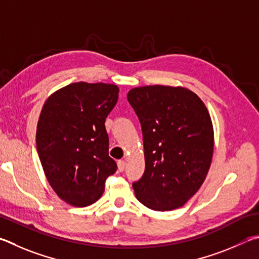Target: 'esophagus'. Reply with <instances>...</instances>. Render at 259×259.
<instances>
[{
    "label": "esophagus",
    "instance_id": "obj_1",
    "mask_svg": "<svg viewBox=\"0 0 259 259\" xmlns=\"http://www.w3.org/2000/svg\"><path fill=\"white\" fill-rule=\"evenodd\" d=\"M125 161H123V159H121V161L117 162V168H119V171L122 172L125 168Z\"/></svg>",
    "mask_w": 259,
    "mask_h": 259
}]
</instances>
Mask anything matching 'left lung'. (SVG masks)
I'll list each match as a JSON object with an SVG mask.
<instances>
[{
  "mask_svg": "<svg viewBox=\"0 0 259 259\" xmlns=\"http://www.w3.org/2000/svg\"><path fill=\"white\" fill-rule=\"evenodd\" d=\"M142 124L145 172L133 183L146 207H181L203 185L214 149L213 124L203 101L183 87L154 84L129 91Z\"/></svg>",
  "mask_w": 259,
  "mask_h": 259,
  "instance_id": "1",
  "label": "left lung"
}]
</instances>
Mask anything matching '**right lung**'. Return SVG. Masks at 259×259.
<instances>
[{
    "label": "right lung",
    "instance_id": "right-lung-1",
    "mask_svg": "<svg viewBox=\"0 0 259 259\" xmlns=\"http://www.w3.org/2000/svg\"><path fill=\"white\" fill-rule=\"evenodd\" d=\"M119 88L111 83L74 82L46 100L36 131V146L51 187L61 199L86 207L101 198L116 163L109 156L105 119Z\"/></svg>",
    "mask_w": 259,
    "mask_h": 259
}]
</instances>
